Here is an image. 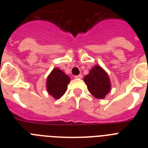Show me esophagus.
I'll return each instance as SVG.
<instances>
[{
    "instance_id": "esophagus-1",
    "label": "esophagus",
    "mask_w": 148,
    "mask_h": 148,
    "mask_svg": "<svg viewBox=\"0 0 148 148\" xmlns=\"http://www.w3.org/2000/svg\"><path fill=\"white\" fill-rule=\"evenodd\" d=\"M82 77H83L82 74H79V75H75L74 76V78H82Z\"/></svg>"
}]
</instances>
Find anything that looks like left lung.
<instances>
[{"label": "left lung", "instance_id": "left-lung-1", "mask_svg": "<svg viewBox=\"0 0 148 148\" xmlns=\"http://www.w3.org/2000/svg\"><path fill=\"white\" fill-rule=\"evenodd\" d=\"M84 81L89 92L96 98L103 99L110 92L111 85L107 72L101 67L95 66L86 75Z\"/></svg>", "mask_w": 148, "mask_h": 148}]
</instances>
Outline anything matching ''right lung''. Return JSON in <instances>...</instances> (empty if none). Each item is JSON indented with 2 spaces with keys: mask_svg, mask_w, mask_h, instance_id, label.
<instances>
[{
  "mask_svg": "<svg viewBox=\"0 0 148 148\" xmlns=\"http://www.w3.org/2000/svg\"><path fill=\"white\" fill-rule=\"evenodd\" d=\"M71 79L61 70L55 67L47 78V90L53 98L59 99L64 95Z\"/></svg>",
  "mask_w": 148,
  "mask_h": 148,
  "instance_id": "right-lung-1",
  "label": "right lung"
}]
</instances>
